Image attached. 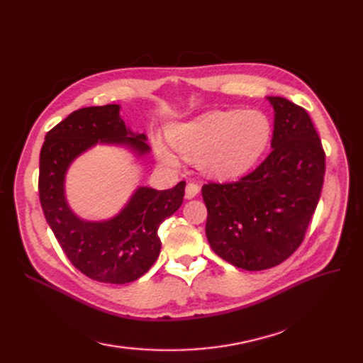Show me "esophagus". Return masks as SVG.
Segmentation results:
<instances>
[{
    "label": "esophagus",
    "mask_w": 363,
    "mask_h": 363,
    "mask_svg": "<svg viewBox=\"0 0 363 363\" xmlns=\"http://www.w3.org/2000/svg\"><path fill=\"white\" fill-rule=\"evenodd\" d=\"M200 192V186L199 183H194V182H189L188 184H186V199L191 200L194 199V196Z\"/></svg>",
    "instance_id": "obj_1"
}]
</instances>
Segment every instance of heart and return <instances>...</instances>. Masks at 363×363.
<instances>
[{"instance_id": "heart-1", "label": "heart", "mask_w": 363, "mask_h": 363, "mask_svg": "<svg viewBox=\"0 0 363 363\" xmlns=\"http://www.w3.org/2000/svg\"><path fill=\"white\" fill-rule=\"evenodd\" d=\"M271 138L269 119L257 111H213L174 125L169 140L186 157H199L200 168L213 177H236L255 164ZM162 162L177 167L179 156L156 139Z\"/></svg>"}]
</instances>
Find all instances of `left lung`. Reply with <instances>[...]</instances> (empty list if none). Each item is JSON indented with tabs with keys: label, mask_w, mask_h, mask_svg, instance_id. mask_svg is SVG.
Returning a JSON list of instances; mask_svg holds the SVG:
<instances>
[{
	"label": "left lung",
	"mask_w": 363,
	"mask_h": 363,
	"mask_svg": "<svg viewBox=\"0 0 363 363\" xmlns=\"http://www.w3.org/2000/svg\"><path fill=\"white\" fill-rule=\"evenodd\" d=\"M268 100L274 131L267 159L238 182L201 189L208 244L247 271L280 265L301 245L325 174V152L306 108L281 96Z\"/></svg>",
	"instance_id": "8db88e82"
}]
</instances>
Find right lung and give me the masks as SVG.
Masks as SVG:
<instances>
[{
	"label": "right lung",
	"instance_id": "obj_1",
	"mask_svg": "<svg viewBox=\"0 0 363 363\" xmlns=\"http://www.w3.org/2000/svg\"><path fill=\"white\" fill-rule=\"evenodd\" d=\"M145 135H135L118 104L83 107L51 128L39 160V200L54 236L72 265L103 283L138 280L159 257L160 224L183 203L184 182L172 189L139 188L115 218L92 223L77 216L65 196V174L82 152L96 144L125 145L138 156L150 151Z\"/></svg>",
	"mask_w": 363,
	"mask_h": 363
}]
</instances>
